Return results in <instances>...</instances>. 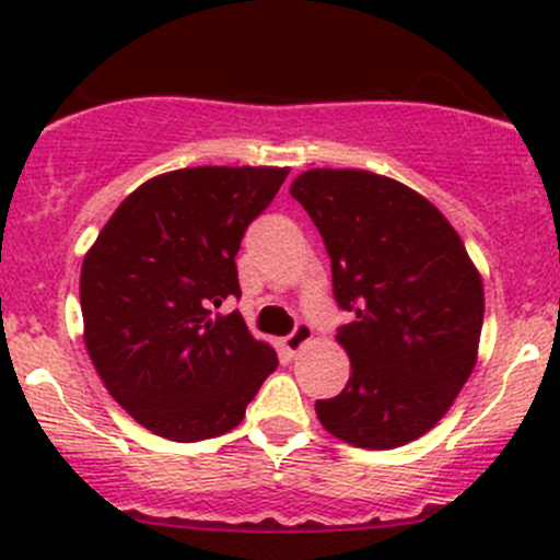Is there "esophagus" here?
Instances as JSON below:
<instances>
[{"label":"esophagus","mask_w":560,"mask_h":560,"mask_svg":"<svg viewBox=\"0 0 560 560\" xmlns=\"http://www.w3.org/2000/svg\"><path fill=\"white\" fill-rule=\"evenodd\" d=\"M312 336H314L312 327L303 325V322H301V325H298L295 330L290 332V336L281 338V347H284V352H287V354H298V352H301L303 347H306L308 341H312Z\"/></svg>","instance_id":"34e87169"}]
</instances>
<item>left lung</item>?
I'll use <instances>...</instances> for the list:
<instances>
[{"instance_id": "left-lung-1", "label": "left lung", "mask_w": 560, "mask_h": 560, "mask_svg": "<svg viewBox=\"0 0 560 560\" xmlns=\"http://www.w3.org/2000/svg\"><path fill=\"white\" fill-rule=\"evenodd\" d=\"M290 191L325 241L338 306L354 314L336 336L352 374L316 417L352 447H404L447 415L477 365L482 276L447 217L400 180L312 167Z\"/></svg>"}]
</instances>
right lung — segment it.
Segmentation results:
<instances>
[{"instance_id":"right-lung-1","label":"right lung","mask_w":560,"mask_h":560,"mask_svg":"<svg viewBox=\"0 0 560 560\" xmlns=\"http://www.w3.org/2000/svg\"><path fill=\"white\" fill-rule=\"evenodd\" d=\"M290 167H184L149 178L83 257V343L107 393L171 442L241 425L279 358L244 316L235 254Z\"/></svg>"}]
</instances>
